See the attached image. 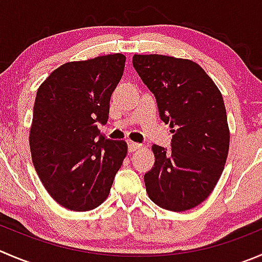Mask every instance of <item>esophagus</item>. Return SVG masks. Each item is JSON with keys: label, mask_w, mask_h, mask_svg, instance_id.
Listing matches in <instances>:
<instances>
[{"label": "esophagus", "mask_w": 262, "mask_h": 262, "mask_svg": "<svg viewBox=\"0 0 262 262\" xmlns=\"http://www.w3.org/2000/svg\"><path fill=\"white\" fill-rule=\"evenodd\" d=\"M138 148H141V144L134 143V142H129V143H128L129 152H134V151H137Z\"/></svg>", "instance_id": "esophagus-1"}]
</instances>
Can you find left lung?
<instances>
[{
  "label": "left lung",
  "mask_w": 262,
  "mask_h": 262,
  "mask_svg": "<svg viewBox=\"0 0 262 262\" xmlns=\"http://www.w3.org/2000/svg\"><path fill=\"white\" fill-rule=\"evenodd\" d=\"M133 67L170 124L171 149L155 144L144 174L151 201L170 211L199 206L214 190L229 151L224 100L199 63L164 55H134Z\"/></svg>",
  "instance_id": "8db88e82"
}]
</instances>
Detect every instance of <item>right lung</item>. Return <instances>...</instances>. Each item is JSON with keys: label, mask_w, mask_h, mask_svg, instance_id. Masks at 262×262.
Masks as SVG:
<instances>
[{"label": "right lung", "mask_w": 262, "mask_h": 262, "mask_svg": "<svg viewBox=\"0 0 262 262\" xmlns=\"http://www.w3.org/2000/svg\"><path fill=\"white\" fill-rule=\"evenodd\" d=\"M124 67L121 53L67 62L37 91L33 165L51 197L73 211H90L107 199L128 152L125 142L107 139L97 128L107 123Z\"/></svg>", "instance_id": "right-lung-1"}]
</instances>
